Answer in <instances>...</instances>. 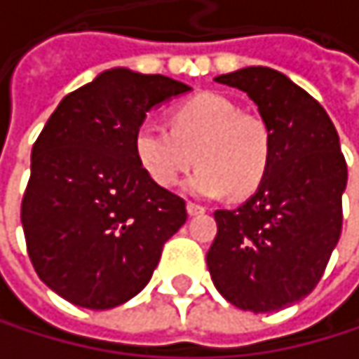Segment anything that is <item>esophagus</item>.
I'll return each instance as SVG.
<instances>
[{"mask_svg":"<svg viewBox=\"0 0 359 359\" xmlns=\"http://www.w3.org/2000/svg\"><path fill=\"white\" fill-rule=\"evenodd\" d=\"M187 212H189V216H199V214H203V212H205V208H203V205H199V203L187 201Z\"/></svg>","mask_w":359,"mask_h":359,"instance_id":"34e87169","label":"esophagus"}]
</instances>
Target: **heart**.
<instances>
[{
  "label": "heart",
  "instance_id": "obj_1",
  "mask_svg": "<svg viewBox=\"0 0 359 359\" xmlns=\"http://www.w3.org/2000/svg\"><path fill=\"white\" fill-rule=\"evenodd\" d=\"M168 122L170 130L143 122L133 137L135 158L156 184H177L195 160L197 170L184 180L195 197L248 195L266 179L272 135L262 116L224 95L199 93L170 109Z\"/></svg>",
  "mask_w": 359,
  "mask_h": 359
}]
</instances>
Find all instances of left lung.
Segmentation results:
<instances>
[{"mask_svg": "<svg viewBox=\"0 0 359 359\" xmlns=\"http://www.w3.org/2000/svg\"><path fill=\"white\" fill-rule=\"evenodd\" d=\"M241 89L270 126L272 160L245 203L216 210L205 255L214 287L233 306L278 312L302 302L323 278L341 237L347 164L324 108L289 76L250 66L216 76Z\"/></svg>", "mask_w": 359, "mask_h": 359, "instance_id": "1", "label": "left lung"}]
</instances>
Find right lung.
Wrapping results in <instances>:
<instances>
[{
	"mask_svg": "<svg viewBox=\"0 0 359 359\" xmlns=\"http://www.w3.org/2000/svg\"><path fill=\"white\" fill-rule=\"evenodd\" d=\"M187 91L162 74L111 68L68 93L43 126L20 218L39 278L66 302H128L184 224V199L145 175L133 137L149 109Z\"/></svg>",
	"mask_w": 359,
	"mask_h": 359,
	"instance_id": "1",
	"label": "right lung"
}]
</instances>
